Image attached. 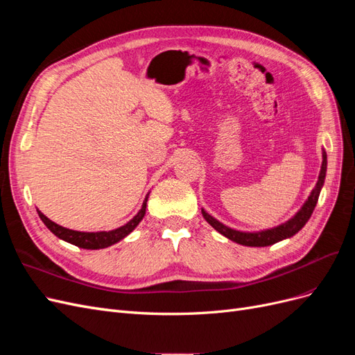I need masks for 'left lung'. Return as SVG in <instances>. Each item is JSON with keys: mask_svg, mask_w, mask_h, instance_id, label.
<instances>
[{"mask_svg": "<svg viewBox=\"0 0 355 355\" xmlns=\"http://www.w3.org/2000/svg\"><path fill=\"white\" fill-rule=\"evenodd\" d=\"M326 168H327V155L323 151V164H321L320 176H318L315 188L313 189V192H311V196L305 201L302 209H300L292 219L287 220L286 223L280 225V227H277V228H271V230L261 231V232H241V231H235V230L225 227L223 223H220L219 220L210 216V214L204 211L202 209H201V213H202L204 219H206L214 230L235 243L243 244V245H250V247H265V245L275 244L284 239L292 237V235H295L297 231L304 228V225L308 222L311 214H313V211L315 209L320 191H321V188H323V184H324Z\"/></svg>", "mask_w": 355, "mask_h": 355, "instance_id": "left-lung-1", "label": "left lung"}]
</instances>
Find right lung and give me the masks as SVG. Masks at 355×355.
Here are the masks:
<instances>
[{"label":"right lung","instance_id":"right-lung-1","mask_svg":"<svg viewBox=\"0 0 355 355\" xmlns=\"http://www.w3.org/2000/svg\"><path fill=\"white\" fill-rule=\"evenodd\" d=\"M146 201H148V197L145 198V201L142 204V209L139 210V213L130 222H127L125 225H123V227L112 230V231L80 232V231H73V230H68V228L60 227V225L55 223L53 220H50L47 216H44V214H42L40 210H38V216L41 218L42 222H44L46 227L60 240H65V241H68L73 245H78V247H81V249L98 250V249H105V247L112 245L120 240H123L137 227L139 222H141L145 216Z\"/></svg>","mask_w":355,"mask_h":355}]
</instances>
